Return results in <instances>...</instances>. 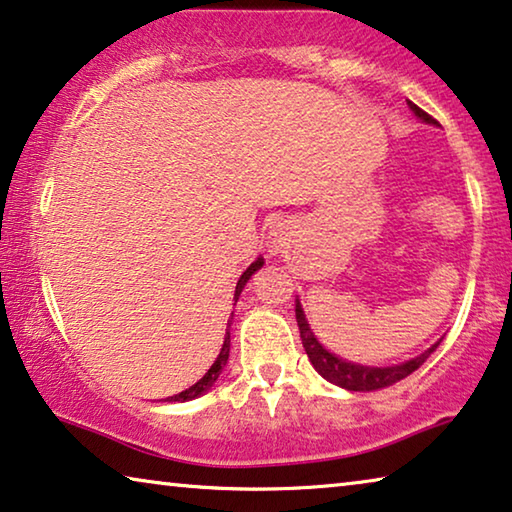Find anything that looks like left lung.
Listing matches in <instances>:
<instances>
[{"instance_id": "obj_1", "label": "left lung", "mask_w": 512, "mask_h": 512, "mask_svg": "<svg viewBox=\"0 0 512 512\" xmlns=\"http://www.w3.org/2000/svg\"><path fill=\"white\" fill-rule=\"evenodd\" d=\"M408 107L421 120V123L437 125V120L428 116L426 111H421L417 104H412L408 100ZM296 321H298L300 339H303L305 353H307V358H310L312 367L319 371V376L326 378L328 383L344 387V389H348V392H373V389H383V387L399 383V380H403L405 376H410L412 371H417L421 364L426 362L428 355H431L442 342L440 339V342H435L431 348H428V351H424L412 360H405L401 364H392V367H367V364L348 362L344 358H339V355L330 353L328 348L323 346L319 339H316V335L310 328V323H307V319H305L303 305H300L298 298H296Z\"/></svg>"}]
</instances>
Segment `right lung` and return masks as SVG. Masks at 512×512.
<instances>
[{"label": "right lung", "mask_w": 512, "mask_h": 512, "mask_svg": "<svg viewBox=\"0 0 512 512\" xmlns=\"http://www.w3.org/2000/svg\"><path fill=\"white\" fill-rule=\"evenodd\" d=\"M264 266V257H257L253 264L248 266L246 271L241 273V278H239V282H237V289H234V305H237V300H239V296H241V291H243V287H246V282L250 280V275H253L255 271H259ZM227 358H230V330H225V339H223V348H221V353H218V358L214 360V364L212 367L207 369V373L205 376H202L196 385H191L189 389H184V392H180V394H175V396H168L166 401H180V403H184V401H193V399H198V396H202L205 392H209V389L214 387V383L218 380V376H221V371L225 369V364H227Z\"/></svg>", "instance_id": "1"}]
</instances>
